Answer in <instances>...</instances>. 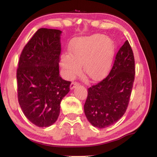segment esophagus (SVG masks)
<instances>
[{
  "label": "esophagus",
  "mask_w": 157,
  "mask_h": 157,
  "mask_svg": "<svg viewBox=\"0 0 157 157\" xmlns=\"http://www.w3.org/2000/svg\"><path fill=\"white\" fill-rule=\"evenodd\" d=\"M78 85H79V83L76 82H73L71 83V86H70V89H71V90H73V88H75L76 86H78Z\"/></svg>",
  "instance_id": "34e87169"
}]
</instances>
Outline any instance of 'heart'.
Returning <instances> with one entry per match:
<instances>
[{
	"label": "heart",
	"mask_w": 157,
	"mask_h": 157,
	"mask_svg": "<svg viewBox=\"0 0 157 157\" xmlns=\"http://www.w3.org/2000/svg\"><path fill=\"white\" fill-rule=\"evenodd\" d=\"M69 54L61 56V65L67 78H71L81 71L88 78L98 81L108 75L113 65L115 44L103 34L76 38L70 44Z\"/></svg>",
	"instance_id": "obj_1"
}]
</instances>
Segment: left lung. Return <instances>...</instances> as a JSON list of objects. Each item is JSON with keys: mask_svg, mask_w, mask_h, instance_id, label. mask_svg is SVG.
I'll use <instances>...</instances> for the list:
<instances>
[{"mask_svg": "<svg viewBox=\"0 0 157 157\" xmlns=\"http://www.w3.org/2000/svg\"><path fill=\"white\" fill-rule=\"evenodd\" d=\"M134 78V53L126 40L117 53L109 75L88 88L84 113L93 126L107 128L122 117L128 108Z\"/></svg>", "mask_w": 157, "mask_h": 157, "instance_id": "1", "label": "left lung"}]
</instances>
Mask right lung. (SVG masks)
<instances>
[{"mask_svg": "<svg viewBox=\"0 0 157 157\" xmlns=\"http://www.w3.org/2000/svg\"><path fill=\"white\" fill-rule=\"evenodd\" d=\"M61 32L39 29L23 48L17 69L19 104L29 121L41 128L57 120L69 92L71 82L59 75Z\"/></svg>", "mask_w": 157, "mask_h": 157, "instance_id": "right-lung-1", "label": "right lung"}]
</instances>
